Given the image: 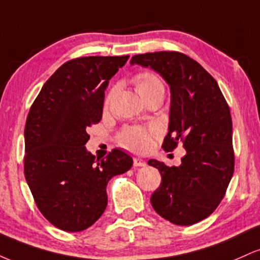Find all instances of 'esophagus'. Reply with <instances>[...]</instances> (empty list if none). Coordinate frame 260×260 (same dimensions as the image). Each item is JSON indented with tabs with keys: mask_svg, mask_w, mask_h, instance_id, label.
<instances>
[{
	"mask_svg": "<svg viewBox=\"0 0 260 260\" xmlns=\"http://www.w3.org/2000/svg\"><path fill=\"white\" fill-rule=\"evenodd\" d=\"M133 165H134V168H142V166L147 165V162H145V160L142 159V157H134Z\"/></svg>",
	"mask_w": 260,
	"mask_h": 260,
	"instance_id": "obj_1",
	"label": "esophagus"
}]
</instances>
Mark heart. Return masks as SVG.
<instances>
[{
  "label": "heart",
  "instance_id": "obj_1",
  "mask_svg": "<svg viewBox=\"0 0 260 260\" xmlns=\"http://www.w3.org/2000/svg\"><path fill=\"white\" fill-rule=\"evenodd\" d=\"M134 84L138 94L143 99H148V98L153 96V95H164L165 92V85L161 82V79L156 74L151 72H143L139 73L138 76L134 78ZM116 88H113L109 92L106 98V103H109L112 95L115 94ZM150 137L151 134L149 131L144 128H131L127 129L126 132L122 134L121 142L124 147L134 151H143L147 150L150 145Z\"/></svg>",
  "mask_w": 260,
  "mask_h": 260
}]
</instances>
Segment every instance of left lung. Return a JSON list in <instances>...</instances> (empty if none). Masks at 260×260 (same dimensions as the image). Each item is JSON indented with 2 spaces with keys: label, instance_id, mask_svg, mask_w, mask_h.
<instances>
[{
  "label": "left lung",
  "instance_id": "left-lung-1",
  "mask_svg": "<svg viewBox=\"0 0 260 260\" xmlns=\"http://www.w3.org/2000/svg\"><path fill=\"white\" fill-rule=\"evenodd\" d=\"M150 67L170 86L169 133L162 148L183 143L180 166L157 160L160 187L151 194L154 210L175 225L188 226L208 217L225 196L234 175L232 120L216 80L183 53L160 51L136 55L131 66Z\"/></svg>",
  "mask_w": 260,
  "mask_h": 260
}]
</instances>
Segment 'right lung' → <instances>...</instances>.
I'll return each instance as SVG.
<instances>
[{"label":"right lung","instance_id":"add662e5","mask_svg":"<svg viewBox=\"0 0 260 260\" xmlns=\"http://www.w3.org/2000/svg\"><path fill=\"white\" fill-rule=\"evenodd\" d=\"M129 56H89L66 62L45 83L24 129V175L39 210L57 229L90 228L107 205L106 186L133 159L113 149L105 159L84 145L103 117L105 90Z\"/></svg>","mask_w":260,"mask_h":260}]
</instances>
